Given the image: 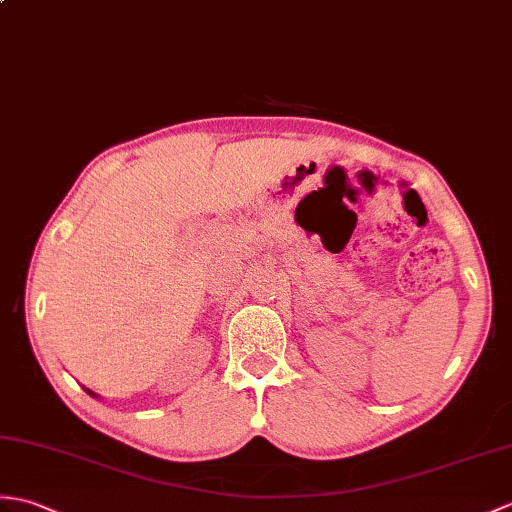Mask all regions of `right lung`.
Segmentation results:
<instances>
[{"mask_svg": "<svg viewBox=\"0 0 512 512\" xmlns=\"http://www.w3.org/2000/svg\"><path fill=\"white\" fill-rule=\"evenodd\" d=\"M87 392H89V395H93V392H91V390H87Z\"/></svg>", "mask_w": 512, "mask_h": 512, "instance_id": "right-lung-1", "label": "right lung"}]
</instances>
